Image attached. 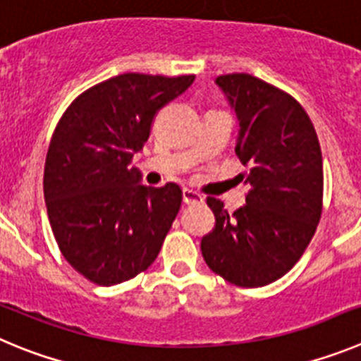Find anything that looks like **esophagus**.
<instances>
[{
    "label": "esophagus",
    "mask_w": 361,
    "mask_h": 361,
    "mask_svg": "<svg viewBox=\"0 0 361 361\" xmlns=\"http://www.w3.org/2000/svg\"><path fill=\"white\" fill-rule=\"evenodd\" d=\"M183 203L185 204L203 203V197H201L197 192H194V190H190V188H183Z\"/></svg>",
    "instance_id": "obj_1"
}]
</instances>
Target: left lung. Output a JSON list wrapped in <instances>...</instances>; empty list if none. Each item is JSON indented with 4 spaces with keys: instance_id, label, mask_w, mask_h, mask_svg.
I'll return each instance as SVG.
<instances>
[{
    "instance_id": "1",
    "label": "left lung",
    "mask_w": 361,
    "mask_h": 361,
    "mask_svg": "<svg viewBox=\"0 0 361 361\" xmlns=\"http://www.w3.org/2000/svg\"><path fill=\"white\" fill-rule=\"evenodd\" d=\"M239 120L235 154L248 167L246 203L233 214L207 197L216 225L201 239L214 274L241 288L271 284L297 264L322 216V151L306 109L248 73L216 79Z\"/></svg>"
}]
</instances>
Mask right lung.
Instances as JSON below:
<instances>
[{"label": "right lung", "mask_w": 361, "mask_h": 361, "mask_svg": "<svg viewBox=\"0 0 361 361\" xmlns=\"http://www.w3.org/2000/svg\"><path fill=\"white\" fill-rule=\"evenodd\" d=\"M194 79L111 77L80 93L55 126L43 178L48 219L64 259L93 284L129 281L160 253L181 188L140 185L129 164L157 113Z\"/></svg>", "instance_id": "1"}]
</instances>
